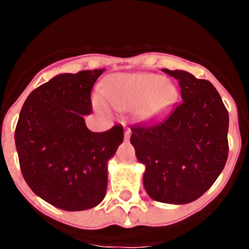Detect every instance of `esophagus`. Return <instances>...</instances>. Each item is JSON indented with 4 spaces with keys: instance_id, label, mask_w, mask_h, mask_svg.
<instances>
[{
    "instance_id": "obj_1",
    "label": "esophagus",
    "mask_w": 249,
    "mask_h": 249,
    "mask_svg": "<svg viewBox=\"0 0 249 249\" xmlns=\"http://www.w3.org/2000/svg\"><path fill=\"white\" fill-rule=\"evenodd\" d=\"M129 136H131V129L126 128L124 129V138H126V140H128Z\"/></svg>"
}]
</instances>
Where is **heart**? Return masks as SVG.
Here are the masks:
<instances>
[{"instance_id":"b5f03b06","label":"heart","mask_w":249,"mask_h":249,"mask_svg":"<svg viewBox=\"0 0 249 249\" xmlns=\"http://www.w3.org/2000/svg\"><path fill=\"white\" fill-rule=\"evenodd\" d=\"M106 100L116 109L135 108L142 121H155L169 111L177 101V89L162 76L153 73H120L108 81L103 91ZM100 108L106 103L101 96L96 97Z\"/></svg>"}]
</instances>
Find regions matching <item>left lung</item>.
<instances>
[{
  "instance_id": "1",
  "label": "left lung",
  "mask_w": 249,
  "mask_h": 249,
  "mask_svg": "<svg viewBox=\"0 0 249 249\" xmlns=\"http://www.w3.org/2000/svg\"><path fill=\"white\" fill-rule=\"evenodd\" d=\"M163 72L178 81L182 102L155 124L132 127L131 143L146 166L152 199L186 204L215 182L228 158V111L212 83L186 71Z\"/></svg>"
}]
</instances>
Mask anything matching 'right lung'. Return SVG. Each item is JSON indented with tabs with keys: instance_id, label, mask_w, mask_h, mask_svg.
Returning a JSON list of instances; mask_svg holds the SVG:
<instances>
[{
	"instance_id": "add662e5",
	"label": "right lung",
	"mask_w": 249,
	"mask_h": 249,
	"mask_svg": "<svg viewBox=\"0 0 249 249\" xmlns=\"http://www.w3.org/2000/svg\"><path fill=\"white\" fill-rule=\"evenodd\" d=\"M105 70L62 73L37 87L23 103L15 131L19 167L35 195L63 211L102 202L107 162L123 142V127L92 132L91 91Z\"/></svg>"
}]
</instances>
